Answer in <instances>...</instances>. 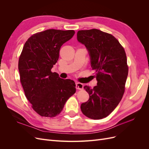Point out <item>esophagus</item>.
Returning a JSON list of instances; mask_svg holds the SVG:
<instances>
[{
  "label": "esophagus",
  "instance_id": "34e87169",
  "mask_svg": "<svg viewBox=\"0 0 149 149\" xmlns=\"http://www.w3.org/2000/svg\"><path fill=\"white\" fill-rule=\"evenodd\" d=\"M83 87H84V85L82 83H76V88L77 89L82 90V89H83Z\"/></svg>",
  "mask_w": 149,
  "mask_h": 149
}]
</instances>
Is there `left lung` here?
<instances>
[{
    "label": "left lung",
    "mask_w": 149,
    "mask_h": 149,
    "mask_svg": "<svg viewBox=\"0 0 149 149\" xmlns=\"http://www.w3.org/2000/svg\"><path fill=\"white\" fill-rule=\"evenodd\" d=\"M77 39L88 49L97 81L93 88L84 87L89 99L81 109L90 119L104 118L118 106L125 91L129 69L124 48L113 35L95 29L79 30Z\"/></svg>",
    "instance_id": "obj_1"
}]
</instances>
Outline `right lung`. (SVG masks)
Listing matches in <instances>:
<instances>
[{"label":"right lung","instance_id":"right-lung-1","mask_svg":"<svg viewBox=\"0 0 149 149\" xmlns=\"http://www.w3.org/2000/svg\"><path fill=\"white\" fill-rule=\"evenodd\" d=\"M74 33L72 30L55 29L36 33L26 40L20 54V83L31 107L42 117L59 114L76 92L74 81L61 79L51 71L59 58L62 45Z\"/></svg>","mask_w":149,"mask_h":149}]
</instances>
